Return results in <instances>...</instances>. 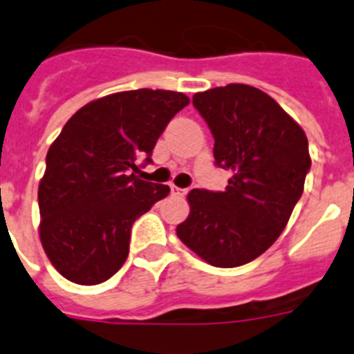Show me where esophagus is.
Wrapping results in <instances>:
<instances>
[{"mask_svg":"<svg viewBox=\"0 0 354 354\" xmlns=\"http://www.w3.org/2000/svg\"><path fill=\"white\" fill-rule=\"evenodd\" d=\"M170 189H171V193H174V195H177V196H184V195H186V192H187V189H184V187H177L175 184H170Z\"/></svg>","mask_w":354,"mask_h":354,"instance_id":"34e87169","label":"esophagus"}]
</instances>
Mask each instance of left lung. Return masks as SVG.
Returning <instances> with one entry per match:
<instances>
[{
	"mask_svg": "<svg viewBox=\"0 0 354 354\" xmlns=\"http://www.w3.org/2000/svg\"><path fill=\"white\" fill-rule=\"evenodd\" d=\"M214 136L216 165L232 171L225 192L192 189L177 236L216 268L252 262L289 221L310 170L305 131L273 97L230 83L193 95Z\"/></svg>",
	"mask_w": 354,
	"mask_h": 354,
	"instance_id": "left-lung-1",
	"label": "left lung"
}]
</instances>
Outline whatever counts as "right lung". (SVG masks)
Returning <instances> with one entry per match:
<instances>
[{
  "mask_svg": "<svg viewBox=\"0 0 354 354\" xmlns=\"http://www.w3.org/2000/svg\"><path fill=\"white\" fill-rule=\"evenodd\" d=\"M189 104L170 90H129L84 104L46 158L39 184L42 248L56 271L80 286L113 277L129 253L131 227L170 193L140 179L168 122Z\"/></svg>",
  "mask_w": 354,
  "mask_h": 354,
  "instance_id": "right-lung-1",
  "label": "right lung"
}]
</instances>
